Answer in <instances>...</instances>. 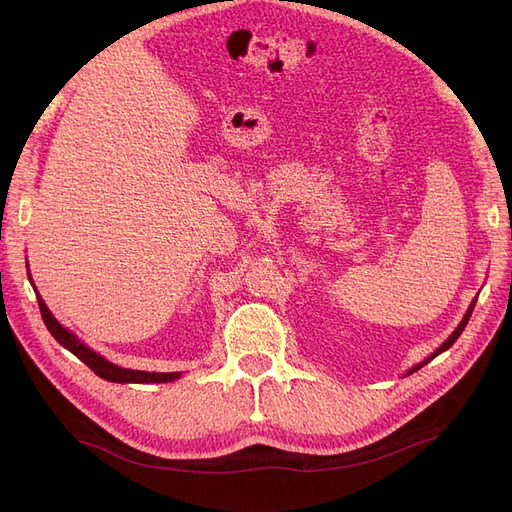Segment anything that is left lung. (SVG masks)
<instances>
[{
	"label": "left lung",
	"mask_w": 512,
	"mask_h": 512,
	"mask_svg": "<svg viewBox=\"0 0 512 512\" xmlns=\"http://www.w3.org/2000/svg\"><path fill=\"white\" fill-rule=\"evenodd\" d=\"M474 305H476V299H474V301L470 303V309H468V312H466V316H463V320H461V324H459V327L455 329V333H453L451 337H448V339H446V342H444V344H442V346H440V348H438L436 352H433V354L429 356V359H427V361H423L421 365H416V367H412V371H410V374H414V371H418V369H421L423 365H427V363H429L431 359H436V356H438L440 352L448 350V348H451V346H453V344L457 342V337H459V335L463 333V329H466V324H468V320H470V316H472V309H474Z\"/></svg>",
	"instance_id": "1"
}]
</instances>
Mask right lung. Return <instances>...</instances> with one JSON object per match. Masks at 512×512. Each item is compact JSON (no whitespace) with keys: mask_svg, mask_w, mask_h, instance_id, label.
Segmentation results:
<instances>
[{"mask_svg":"<svg viewBox=\"0 0 512 512\" xmlns=\"http://www.w3.org/2000/svg\"><path fill=\"white\" fill-rule=\"evenodd\" d=\"M32 280V277H29ZM38 305H40V314H42V320L46 324V329L51 331V335L57 339V342L64 346L66 350H70L76 359H81L91 371H94L96 376L108 380V382H136V384H149V382H170L179 378V374H149V371H134V369H123L111 361L102 359L100 354H96L94 350H89L85 344H81L79 339H76V335H72L70 331H66L61 324L55 320V316L49 312V307L44 305L42 297L38 294Z\"/></svg>","mask_w":512,"mask_h":512,"instance_id":"obj_1","label":"right lung"}]
</instances>
